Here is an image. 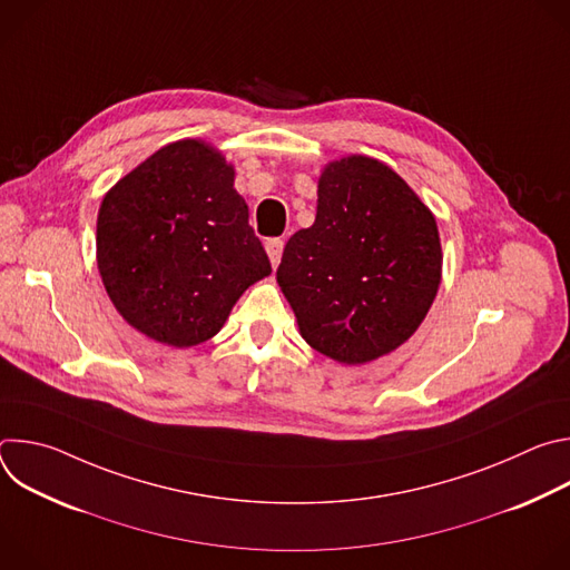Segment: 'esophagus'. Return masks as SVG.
<instances>
[{"mask_svg": "<svg viewBox=\"0 0 570 570\" xmlns=\"http://www.w3.org/2000/svg\"><path fill=\"white\" fill-rule=\"evenodd\" d=\"M266 253H268V257H271L273 268H277V264H279V259H282V253H284V240H282V238H271V240H266Z\"/></svg>", "mask_w": 570, "mask_h": 570, "instance_id": "esophagus-1", "label": "esophagus"}]
</instances>
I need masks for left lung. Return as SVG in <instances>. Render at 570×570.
<instances>
[{"label": "left lung", "mask_w": 570, "mask_h": 570, "mask_svg": "<svg viewBox=\"0 0 570 570\" xmlns=\"http://www.w3.org/2000/svg\"><path fill=\"white\" fill-rule=\"evenodd\" d=\"M440 282L438 223L409 183L367 155L330 161L277 268L302 338L343 365L376 361L417 332Z\"/></svg>", "instance_id": "obj_1"}]
</instances>
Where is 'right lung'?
<instances>
[{
	"label": "right lung",
	"mask_w": 570,
	"mask_h": 570,
	"mask_svg": "<svg viewBox=\"0 0 570 570\" xmlns=\"http://www.w3.org/2000/svg\"><path fill=\"white\" fill-rule=\"evenodd\" d=\"M97 264L119 315L146 338H214L271 262L234 189V167L203 139L171 141L101 200Z\"/></svg>",
	"instance_id": "obj_1"
}]
</instances>
